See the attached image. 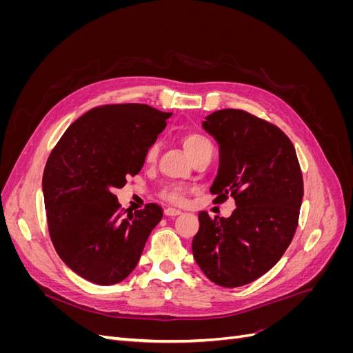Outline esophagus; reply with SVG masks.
Instances as JSON below:
<instances>
[{
  "instance_id": "obj_1",
  "label": "esophagus",
  "mask_w": 353,
  "mask_h": 353,
  "mask_svg": "<svg viewBox=\"0 0 353 353\" xmlns=\"http://www.w3.org/2000/svg\"><path fill=\"white\" fill-rule=\"evenodd\" d=\"M165 215L169 216V218H174V216L181 215V210L174 209V208H168V209H165Z\"/></svg>"
}]
</instances>
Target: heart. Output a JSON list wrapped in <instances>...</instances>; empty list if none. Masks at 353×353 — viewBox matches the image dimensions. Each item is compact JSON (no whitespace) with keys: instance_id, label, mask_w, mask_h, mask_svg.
Masks as SVG:
<instances>
[{"instance_id":"1","label":"heart","mask_w":353,"mask_h":353,"mask_svg":"<svg viewBox=\"0 0 353 353\" xmlns=\"http://www.w3.org/2000/svg\"><path fill=\"white\" fill-rule=\"evenodd\" d=\"M183 144H184L185 152L188 153L190 157H194L197 153L205 150L206 147H212L208 138L205 135L197 134V132L187 134L184 137ZM157 153H159V145L153 144L150 148H148V153H147L148 162H153ZM162 197L169 203H174V205H183L185 200V191H184V188H181L178 185H168L162 190Z\"/></svg>"}]
</instances>
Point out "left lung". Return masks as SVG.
I'll list each match as a JSON object with an SVG mask.
<instances>
[{"label": "left lung", "mask_w": 353, "mask_h": 353, "mask_svg": "<svg viewBox=\"0 0 353 353\" xmlns=\"http://www.w3.org/2000/svg\"><path fill=\"white\" fill-rule=\"evenodd\" d=\"M219 145L218 175L210 193L236 200L230 218L199 213L193 256L221 287L258 280L281 259L297 228L303 179L296 150L275 125L248 112L223 109L201 122Z\"/></svg>", "instance_id": "obj_1"}]
</instances>
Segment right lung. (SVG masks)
Returning <instances> with one entry per match:
<instances>
[{"mask_svg":"<svg viewBox=\"0 0 353 353\" xmlns=\"http://www.w3.org/2000/svg\"><path fill=\"white\" fill-rule=\"evenodd\" d=\"M172 113L147 104H110L74 121L51 152L42 176L50 237L69 268L94 284L130 275L163 216L148 203L125 213L113 194L140 172Z\"/></svg>","mask_w":353,"mask_h":353,"instance_id":"obj_1","label":"right lung"}]
</instances>
